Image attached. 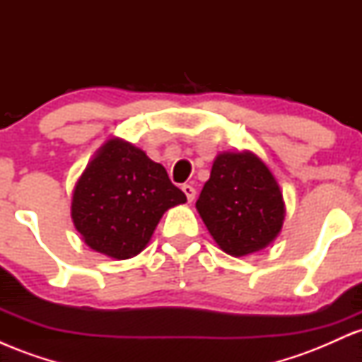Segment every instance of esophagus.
<instances>
[{
	"instance_id": "1",
	"label": "esophagus",
	"mask_w": 362,
	"mask_h": 362,
	"mask_svg": "<svg viewBox=\"0 0 362 362\" xmlns=\"http://www.w3.org/2000/svg\"><path fill=\"white\" fill-rule=\"evenodd\" d=\"M182 190H184V194L187 195V201L192 202L194 199H195V189H194V187L189 185V184H185V185H182Z\"/></svg>"
}]
</instances>
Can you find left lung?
I'll return each instance as SVG.
<instances>
[{"instance_id": "8db88e82", "label": "left lung", "mask_w": 362, "mask_h": 362, "mask_svg": "<svg viewBox=\"0 0 362 362\" xmlns=\"http://www.w3.org/2000/svg\"><path fill=\"white\" fill-rule=\"evenodd\" d=\"M195 207L214 242L233 257L272 243L286 214L279 184L250 151L216 156Z\"/></svg>"}]
</instances>
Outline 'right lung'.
Segmentation results:
<instances>
[{
    "mask_svg": "<svg viewBox=\"0 0 362 362\" xmlns=\"http://www.w3.org/2000/svg\"><path fill=\"white\" fill-rule=\"evenodd\" d=\"M185 201L160 163L115 138L98 149L76 182L71 218L90 248L126 260L144 250L165 211Z\"/></svg>",
    "mask_w": 362,
    "mask_h": 362,
    "instance_id": "1",
    "label": "right lung"
}]
</instances>
